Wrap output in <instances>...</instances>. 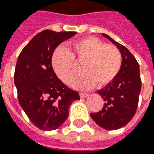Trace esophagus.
I'll return each instance as SVG.
<instances>
[{
    "label": "esophagus",
    "instance_id": "esophagus-1",
    "mask_svg": "<svg viewBox=\"0 0 154 154\" xmlns=\"http://www.w3.org/2000/svg\"><path fill=\"white\" fill-rule=\"evenodd\" d=\"M88 93H85V92H80V94H79V96H80V97L81 98H86L87 97H88Z\"/></svg>",
    "mask_w": 154,
    "mask_h": 154
}]
</instances>
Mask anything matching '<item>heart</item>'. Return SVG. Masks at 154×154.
<instances>
[{
    "label": "heart",
    "instance_id": "1",
    "mask_svg": "<svg viewBox=\"0 0 154 154\" xmlns=\"http://www.w3.org/2000/svg\"><path fill=\"white\" fill-rule=\"evenodd\" d=\"M81 66L79 78L73 83L78 89H89L97 84L104 87L111 83L119 72L122 54L119 48L94 37L77 40L66 48H57L52 57V66L62 83L70 85Z\"/></svg>",
    "mask_w": 154,
    "mask_h": 154
}]
</instances>
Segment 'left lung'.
Instances as JSON below:
<instances>
[{
	"instance_id": "obj_1",
	"label": "left lung",
	"mask_w": 154,
	"mask_h": 154,
	"mask_svg": "<svg viewBox=\"0 0 154 154\" xmlns=\"http://www.w3.org/2000/svg\"><path fill=\"white\" fill-rule=\"evenodd\" d=\"M102 35L119 49L122 65L114 80L97 92L105 101L102 109L90 115L95 122L104 129L117 130L127 125L137 109L141 90L140 66L125 46L116 42L108 35Z\"/></svg>"
}]
</instances>
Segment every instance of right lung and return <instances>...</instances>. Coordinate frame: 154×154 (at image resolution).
Instances as JSON below:
<instances>
[{"label": "right lung", "instance_id": "obj_1", "mask_svg": "<svg viewBox=\"0 0 154 154\" xmlns=\"http://www.w3.org/2000/svg\"><path fill=\"white\" fill-rule=\"evenodd\" d=\"M75 32L45 30L35 35L18 56L14 72L18 102L30 121L43 131L58 128L79 95L57 78L52 66L55 48Z\"/></svg>", "mask_w": 154, "mask_h": 154}]
</instances>
